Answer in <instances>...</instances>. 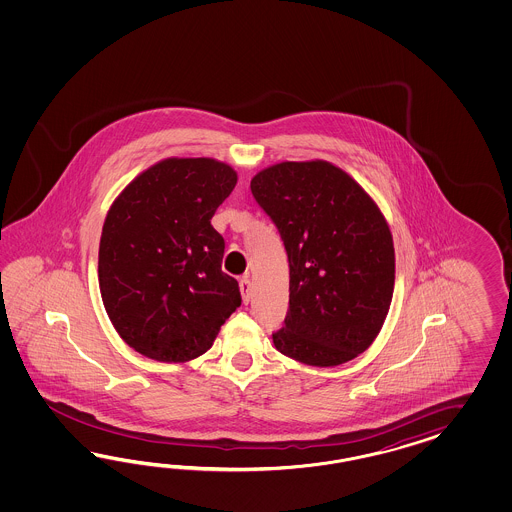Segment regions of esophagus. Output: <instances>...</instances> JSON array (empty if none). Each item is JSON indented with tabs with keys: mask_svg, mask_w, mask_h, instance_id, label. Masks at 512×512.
Segmentation results:
<instances>
[{
	"mask_svg": "<svg viewBox=\"0 0 512 512\" xmlns=\"http://www.w3.org/2000/svg\"><path fill=\"white\" fill-rule=\"evenodd\" d=\"M240 293H242V300H244V304H248L249 295H251V281H249L248 274L240 278Z\"/></svg>",
	"mask_w": 512,
	"mask_h": 512,
	"instance_id": "esophagus-1",
	"label": "esophagus"
}]
</instances>
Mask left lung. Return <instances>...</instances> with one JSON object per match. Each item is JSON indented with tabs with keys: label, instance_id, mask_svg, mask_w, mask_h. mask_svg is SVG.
Here are the masks:
<instances>
[{
	"label": "left lung",
	"instance_id": "8db88e82",
	"mask_svg": "<svg viewBox=\"0 0 512 512\" xmlns=\"http://www.w3.org/2000/svg\"><path fill=\"white\" fill-rule=\"evenodd\" d=\"M251 193L289 259V310L272 334L276 349L319 368L364 353L394 291L392 234L375 202L326 161L264 169Z\"/></svg>",
	"mask_w": 512,
	"mask_h": 512
}]
</instances>
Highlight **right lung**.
Returning a JSON list of instances; mask_svg holds the SVG:
<instances>
[{
	"mask_svg": "<svg viewBox=\"0 0 512 512\" xmlns=\"http://www.w3.org/2000/svg\"><path fill=\"white\" fill-rule=\"evenodd\" d=\"M236 172L214 159H165L114 201L99 244V287L122 340L144 357H201L242 304L221 270L225 240L212 227Z\"/></svg>",
	"mask_w": 512,
	"mask_h": 512,
	"instance_id": "add662e5",
	"label": "right lung"
}]
</instances>
